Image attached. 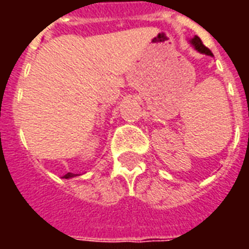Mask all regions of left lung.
<instances>
[{"label": "left lung", "mask_w": 249, "mask_h": 249, "mask_svg": "<svg viewBox=\"0 0 249 249\" xmlns=\"http://www.w3.org/2000/svg\"><path fill=\"white\" fill-rule=\"evenodd\" d=\"M191 44H192V45L195 46V49H196L197 52H200V53L207 54V56H213V54H212V52L209 51L207 46H204V44L201 42V40L198 38L197 36H195L192 40H191Z\"/></svg>", "instance_id": "8db88e82"}]
</instances>
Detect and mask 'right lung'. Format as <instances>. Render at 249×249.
Listing matches in <instances>:
<instances>
[{
	"mask_svg": "<svg viewBox=\"0 0 249 249\" xmlns=\"http://www.w3.org/2000/svg\"><path fill=\"white\" fill-rule=\"evenodd\" d=\"M74 176H77V175H74V173H66L65 176H64V178H74Z\"/></svg>",
	"mask_w": 249,
	"mask_h": 249,
	"instance_id": "obj_1",
	"label": "right lung"
}]
</instances>
